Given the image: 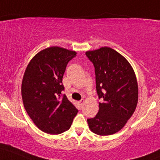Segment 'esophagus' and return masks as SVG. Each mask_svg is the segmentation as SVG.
Wrapping results in <instances>:
<instances>
[{
    "label": "esophagus",
    "instance_id": "obj_1",
    "mask_svg": "<svg viewBox=\"0 0 160 160\" xmlns=\"http://www.w3.org/2000/svg\"><path fill=\"white\" fill-rule=\"evenodd\" d=\"M79 102H80V104L81 105V106H83V104L84 103V100L83 99L80 100V101H79Z\"/></svg>",
    "mask_w": 160,
    "mask_h": 160
}]
</instances>
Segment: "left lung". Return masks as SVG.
Here are the masks:
<instances>
[{
    "label": "left lung",
    "mask_w": 160,
    "mask_h": 160,
    "mask_svg": "<svg viewBox=\"0 0 160 160\" xmlns=\"http://www.w3.org/2000/svg\"><path fill=\"white\" fill-rule=\"evenodd\" d=\"M93 64L99 109L87 119L92 132L101 136L118 132L132 116L138 101V85L132 67L121 54L108 47L88 51Z\"/></svg>",
    "instance_id": "left-lung-1"
}]
</instances>
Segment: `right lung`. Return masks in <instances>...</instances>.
Instances as JSON below:
<instances>
[{
    "label": "right lung",
    "instance_id": "right-lung-1",
    "mask_svg": "<svg viewBox=\"0 0 160 160\" xmlns=\"http://www.w3.org/2000/svg\"><path fill=\"white\" fill-rule=\"evenodd\" d=\"M73 51L50 47L36 54L22 78V102L27 114L43 132L59 134L71 128L78 110L68 99L62 78Z\"/></svg>",
    "mask_w": 160,
    "mask_h": 160
}]
</instances>
